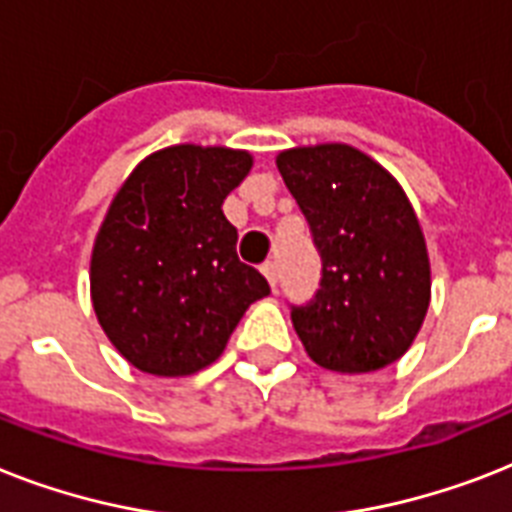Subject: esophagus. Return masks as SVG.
Instances as JSON below:
<instances>
[{
	"instance_id": "obj_1",
	"label": "esophagus",
	"mask_w": 512,
	"mask_h": 512,
	"mask_svg": "<svg viewBox=\"0 0 512 512\" xmlns=\"http://www.w3.org/2000/svg\"><path fill=\"white\" fill-rule=\"evenodd\" d=\"M263 276L268 278V284L273 286V289H276V284H278V268H276V263H273V260H268V263H263Z\"/></svg>"
}]
</instances>
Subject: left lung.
I'll return each mask as SVG.
<instances>
[{"label":"left lung","instance_id":"8db88e82","mask_svg":"<svg viewBox=\"0 0 512 512\" xmlns=\"http://www.w3.org/2000/svg\"><path fill=\"white\" fill-rule=\"evenodd\" d=\"M276 165L321 255L318 292L292 305L307 355L336 373L400 360L431 299L429 252L402 186L347 144L289 149Z\"/></svg>","mask_w":512,"mask_h":512}]
</instances>
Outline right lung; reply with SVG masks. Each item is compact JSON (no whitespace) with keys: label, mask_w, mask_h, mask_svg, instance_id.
<instances>
[{"label":"right lung","mask_w":512,"mask_h":512,"mask_svg":"<svg viewBox=\"0 0 512 512\" xmlns=\"http://www.w3.org/2000/svg\"><path fill=\"white\" fill-rule=\"evenodd\" d=\"M249 168L247 152L181 144L139 162L112 199L91 255V302L139 371H202L244 310L270 294L236 255L239 234L220 210Z\"/></svg>","instance_id":"add662e5"}]
</instances>
